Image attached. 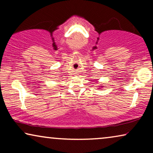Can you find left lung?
<instances>
[{
	"label": "left lung",
	"mask_w": 153,
	"mask_h": 153,
	"mask_svg": "<svg viewBox=\"0 0 153 153\" xmlns=\"http://www.w3.org/2000/svg\"><path fill=\"white\" fill-rule=\"evenodd\" d=\"M98 86L100 87L99 88H102V87H104V85H98Z\"/></svg>",
	"instance_id": "left-lung-1"
}]
</instances>
